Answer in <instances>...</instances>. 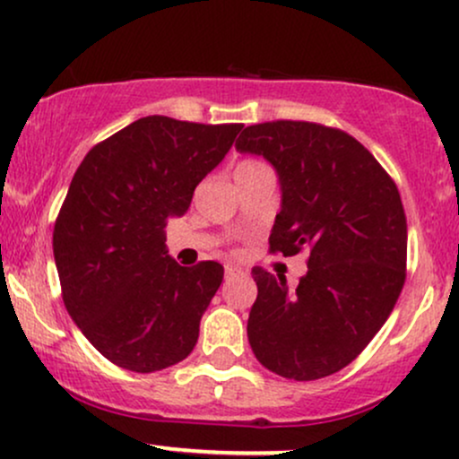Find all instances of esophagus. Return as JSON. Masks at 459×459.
Returning <instances> with one entry per match:
<instances>
[{
	"label": "esophagus",
	"instance_id": "obj_1",
	"mask_svg": "<svg viewBox=\"0 0 459 459\" xmlns=\"http://www.w3.org/2000/svg\"><path fill=\"white\" fill-rule=\"evenodd\" d=\"M237 273H241L239 267H235V265H226L224 267V276L226 278H233V276H237Z\"/></svg>",
	"mask_w": 459,
	"mask_h": 459
}]
</instances>
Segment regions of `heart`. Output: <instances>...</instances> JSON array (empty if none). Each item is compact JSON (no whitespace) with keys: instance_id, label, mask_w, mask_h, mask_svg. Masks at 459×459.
I'll return each mask as SVG.
<instances>
[{"instance_id":"heart-1","label":"heart","mask_w":459,"mask_h":459,"mask_svg":"<svg viewBox=\"0 0 459 459\" xmlns=\"http://www.w3.org/2000/svg\"><path fill=\"white\" fill-rule=\"evenodd\" d=\"M270 168L265 166L263 161H256V160H246L241 161L239 166L235 168V178H246V177H255V175H261V172H267Z\"/></svg>"}]
</instances>
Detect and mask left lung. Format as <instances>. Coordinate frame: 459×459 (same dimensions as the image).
I'll return each mask as SVG.
<instances>
[{"label":"left lung","mask_w":459,"mask_h":459,"mask_svg":"<svg viewBox=\"0 0 459 459\" xmlns=\"http://www.w3.org/2000/svg\"><path fill=\"white\" fill-rule=\"evenodd\" d=\"M235 146L278 172L282 204L270 252L308 255L296 291L284 276L252 270V351L289 380L332 376L365 350L403 289L408 224L399 189L360 142L325 125H252Z\"/></svg>","instance_id":"1"}]
</instances>
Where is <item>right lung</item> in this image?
<instances>
[{"label":"right lung","instance_id":"add662e5","mask_svg":"<svg viewBox=\"0 0 459 459\" xmlns=\"http://www.w3.org/2000/svg\"><path fill=\"white\" fill-rule=\"evenodd\" d=\"M241 127L146 116L79 163L54 226L56 267L68 315L114 365L152 373L192 354L224 267L178 265L163 229Z\"/></svg>","mask_w":459,"mask_h":459}]
</instances>
